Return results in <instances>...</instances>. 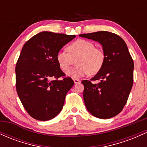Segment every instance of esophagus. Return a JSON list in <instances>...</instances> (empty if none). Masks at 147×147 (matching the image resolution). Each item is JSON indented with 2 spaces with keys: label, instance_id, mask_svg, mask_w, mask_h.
Here are the masks:
<instances>
[{
  "label": "esophagus",
  "instance_id": "obj_1",
  "mask_svg": "<svg viewBox=\"0 0 147 147\" xmlns=\"http://www.w3.org/2000/svg\"><path fill=\"white\" fill-rule=\"evenodd\" d=\"M74 82H75V84H77L79 83H80V80H79V79H74Z\"/></svg>",
  "mask_w": 147,
  "mask_h": 147
}]
</instances>
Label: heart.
Here are the masks:
<instances>
[{
  "label": "heart",
  "mask_w": 147,
  "mask_h": 147,
  "mask_svg": "<svg viewBox=\"0 0 147 147\" xmlns=\"http://www.w3.org/2000/svg\"><path fill=\"white\" fill-rule=\"evenodd\" d=\"M66 50L68 53L59 52L56 59L63 71L68 70L78 59V66L66 72V75L73 79L82 78L89 74L95 75L102 69L105 61L104 51L87 40H76L67 47Z\"/></svg>",
  "instance_id": "1"
}]
</instances>
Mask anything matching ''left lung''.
Returning a JSON list of instances; mask_svg holds the SVG:
<instances>
[{
    "label": "left lung",
    "instance_id": "left-lung-1",
    "mask_svg": "<svg viewBox=\"0 0 147 147\" xmlns=\"http://www.w3.org/2000/svg\"><path fill=\"white\" fill-rule=\"evenodd\" d=\"M79 36L100 43L105 55L102 69L90 79L84 80V100L87 110L96 117L109 119L125 106L133 86L134 63L127 45L118 35L106 31L82 34Z\"/></svg>",
    "mask_w": 147,
    "mask_h": 147
}]
</instances>
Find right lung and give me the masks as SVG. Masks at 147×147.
I'll return each mask as SVG.
<instances>
[{
  "mask_svg": "<svg viewBox=\"0 0 147 147\" xmlns=\"http://www.w3.org/2000/svg\"><path fill=\"white\" fill-rule=\"evenodd\" d=\"M75 35L42 32L23 45L16 66V87L28 114L37 120L55 117L63 109L65 95L74 85L65 77L56 57ZM62 77L61 80H59ZM55 78V80H52Z\"/></svg>",
  "mask_w": 147,
  "mask_h": 147,
  "instance_id": "1",
  "label": "right lung"
}]
</instances>
